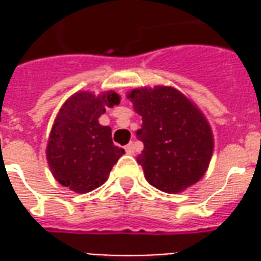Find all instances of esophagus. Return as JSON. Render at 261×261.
<instances>
[{"instance_id": "1", "label": "esophagus", "mask_w": 261, "mask_h": 261, "mask_svg": "<svg viewBox=\"0 0 261 261\" xmlns=\"http://www.w3.org/2000/svg\"><path fill=\"white\" fill-rule=\"evenodd\" d=\"M124 149H125V152L128 153V155H133V153L136 152V145H134V142H130V144H127Z\"/></svg>"}]
</instances>
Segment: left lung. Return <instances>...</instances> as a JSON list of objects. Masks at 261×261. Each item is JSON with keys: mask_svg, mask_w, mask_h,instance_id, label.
I'll list each match as a JSON object with an SVG mask.
<instances>
[{"mask_svg": "<svg viewBox=\"0 0 261 261\" xmlns=\"http://www.w3.org/2000/svg\"><path fill=\"white\" fill-rule=\"evenodd\" d=\"M142 117L137 137L144 142L137 156L151 186L169 194L185 192L205 175L214 151L211 125L197 105L168 85L127 92Z\"/></svg>", "mask_w": 261, "mask_h": 261, "instance_id": "1", "label": "left lung"}]
</instances>
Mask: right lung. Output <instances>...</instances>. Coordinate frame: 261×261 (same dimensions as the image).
I'll return each instance as SVG.
<instances>
[{
    "label": "right lung",
    "mask_w": 261,
    "mask_h": 261,
    "mask_svg": "<svg viewBox=\"0 0 261 261\" xmlns=\"http://www.w3.org/2000/svg\"><path fill=\"white\" fill-rule=\"evenodd\" d=\"M119 103L114 91L75 92L63 103L46 148L48 168L61 186L84 194L108 180L124 149L114 145L112 128L100 124L99 117Z\"/></svg>",
    "instance_id": "right-lung-1"
}]
</instances>
